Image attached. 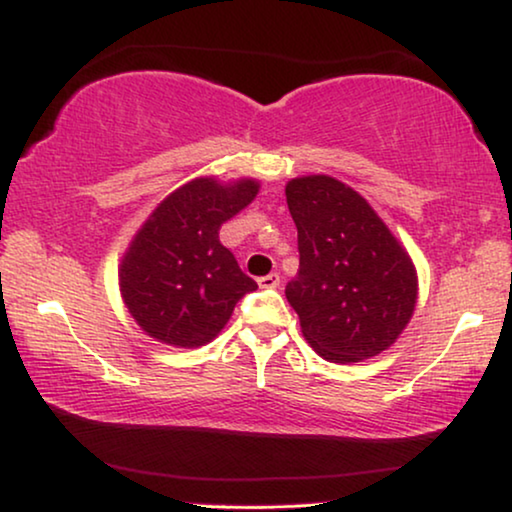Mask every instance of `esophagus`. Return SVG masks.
Returning a JSON list of instances; mask_svg holds the SVG:
<instances>
[{
	"label": "esophagus",
	"instance_id": "1",
	"mask_svg": "<svg viewBox=\"0 0 512 512\" xmlns=\"http://www.w3.org/2000/svg\"><path fill=\"white\" fill-rule=\"evenodd\" d=\"M278 285H280L278 273H266V276L259 278V287H266V290H269V287H278Z\"/></svg>",
	"mask_w": 512,
	"mask_h": 512
}]
</instances>
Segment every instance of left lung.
<instances>
[{
	"label": "left lung",
	"instance_id": "1",
	"mask_svg": "<svg viewBox=\"0 0 512 512\" xmlns=\"http://www.w3.org/2000/svg\"><path fill=\"white\" fill-rule=\"evenodd\" d=\"M299 241V273L285 287L304 338L327 362L376 357L413 318L417 273L362 194L331 176L285 187Z\"/></svg>",
	"mask_w": 512,
	"mask_h": 512
}]
</instances>
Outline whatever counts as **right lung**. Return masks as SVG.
<instances>
[{
	"label": "right lung",
	"mask_w": 512,
	"mask_h": 512,
	"mask_svg": "<svg viewBox=\"0 0 512 512\" xmlns=\"http://www.w3.org/2000/svg\"><path fill=\"white\" fill-rule=\"evenodd\" d=\"M259 183L215 178L171 192L150 213L120 264V292L143 331L176 348H199L220 334L234 306L257 290L222 246V222L257 197Z\"/></svg>",
	"instance_id": "obj_1"
}]
</instances>
